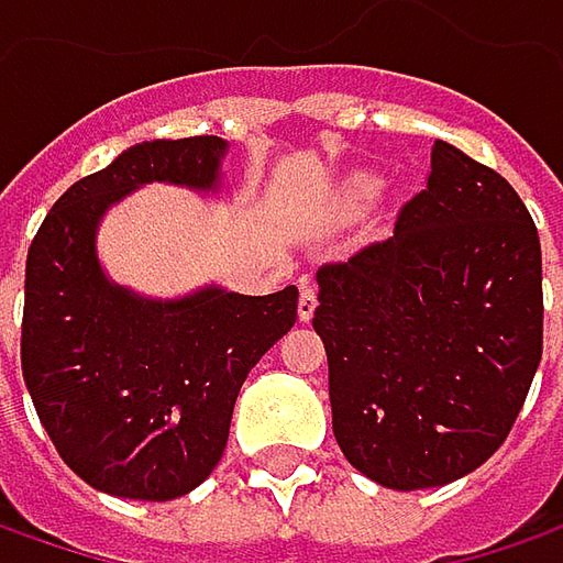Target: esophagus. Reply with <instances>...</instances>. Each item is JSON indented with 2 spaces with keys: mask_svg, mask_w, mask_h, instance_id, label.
Masks as SVG:
<instances>
[{
  "mask_svg": "<svg viewBox=\"0 0 563 563\" xmlns=\"http://www.w3.org/2000/svg\"><path fill=\"white\" fill-rule=\"evenodd\" d=\"M313 310H317V288H313L310 282H303L301 298H298V317L307 323V320L313 317Z\"/></svg>",
  "mask_w": 563,
  "mask_h": 563,
  "instance_id": "34e87169",
  "label": "esophagus"
}]
</instances>
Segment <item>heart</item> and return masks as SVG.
I'll return each mask as SVG.
<instances>
[{
    "label": "heart",
    "instance_id": "heart-1",
    "mask_svg": "<svg viewBox=\"0 0 563 563\" xmlns=\"http://www.w3.org/2000/svg\"><path fill=\"white\" fill-rule=\"evenodd\" d=\"M372 191H375V185H372V181H358V185H355V191H352V205H365V201L372 198Z\"/></svg>",
    "mask_w": 563,
    "mask_h": 563
}]
</instances>
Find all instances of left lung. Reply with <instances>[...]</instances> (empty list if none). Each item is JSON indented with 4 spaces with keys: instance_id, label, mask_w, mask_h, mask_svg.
I'll return each mask as SVG.
<instances>
[{
    "instance_id": "left-lung-1",
    "label": "left lung",
    "mask_w": 563,
    "mask_h": 563,
    "mask_svg": "<svg viewBox=\"0 0 563 563\" xmlns=\"http://www.w3.org/2000/svg\"><path fill=\"white\" fill-rule=\"evenodd\" d=\"M342 455L390 490L452 484L512 429L542 362V243L500 173L435 141L387 240L317 272Z\"/></svg>"
}]
</instances>
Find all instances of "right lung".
I'll use <instances>...</instances> for the list:
<instances>
[{"instance_id":"right-lung-1","label":"right lung","mask_w":563,"mask_h":563,"mask_svg":"<svg viewBox=\"0 0 563 563\" xmlns=\"http://www.w3.org/2000/svg\"><path fill=\"white\" fill-rule=\"evenodd\" d=\"M227 141H146L69 185L24 265L21 375L60 459L101 494L176 500L221 462L236 394L298 320V288L250 298L218 285L141 298L101 272L96 233L150 181L214 191Z\"/></svg>"}]
</instances>
